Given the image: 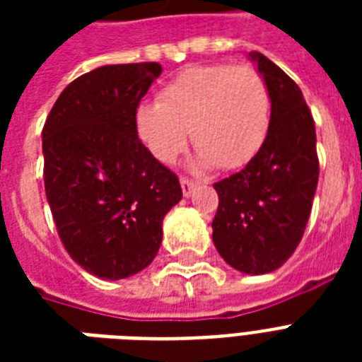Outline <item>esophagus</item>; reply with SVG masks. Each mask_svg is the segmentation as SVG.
<instances>
[{"instance_id":"1","label":"esophagus","mask_w":362,"mask_h":362,"mask_svg":"<svg viewBox=\"0 0 362 362\" xmlns=\"http://www.w3.org/2000/svg\"><path fill=\"white\" fill-rule=\"evenodd\" d=\"M180 184H182V193L186 195V197H189L193 193V189L197 187V184L192 180V178H187V176H182L180 178Z\"/></svg>"}]
</instances>
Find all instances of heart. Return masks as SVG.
Masks as SVG:
<instances>
[{
	"label": "heart",
	"mask_w": 362,
	"mask_h": 362,
	"mask_svg": "<svg viewBox=\"0 0 362 362\" xmlns=\"http://www.w3.org/2000/svg\"><path fill=\"white\" fill-rule=\"evenodd\" d=\"M272 99L252 64L193 65L169 81L159 103L136 112L139 135L163 163L184 150L187 131L204 165L238 169L255 158L269 135Z\"/></svg>",
	"instance_id": "1"
}]
</instances>
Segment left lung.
Returning a JSON list of instances; mask_svg holds the SVG:
<instances>
[{
	"label": "left lung",
	"instance_id": "1",
	"mask_svg": "<svg viewBox=\"0 0 362 362\" xmlns=\"http://www.w3.org/2000/svg\"><path fill=\"white\" fill-rule=\"evenodd\" d=\"M272 99L269 135L252 161L216 182L212 240L233 269L267 274L297 250L314 201L320 159L300 88L267 56L252 52Z\"/></svg>",
	"mask_w": 362,
	"mask_h": 362
}]
</instances>
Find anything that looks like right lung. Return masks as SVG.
<instances>
[{"label": "right lung", "instance_id": "add662e5", "mask_svg": "<svg viewBox=\"0 0 362 362\" xmlns=\"http://www.w3.org/2000/svg\"><path fill=\"white\" fill-rule=\"evenodd\" d=\"M158 62L103 65L71 82L42 127L45 192L59 240L90 274L120 280L152 263L178 176L136 133Z\"/></svg>", "mask_w": 362, "mask_h": 362}]
</instances>
